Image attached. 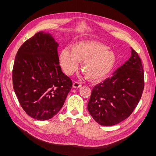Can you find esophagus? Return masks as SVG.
I'll use <instances>...</instances> for the list:
<instances>
[{
    "mask_svg": "<svg viewBox=\"0 0 156 156\" xmlns=\"http://www.w3.org/2000/svg\"><path fill=\"white\" fill-rule=\"evenodd\" d=\"M81 87V85L80 83L78 82V81H75L73 84V87L75 88H80Z\"/></svg>",
    "mask_w": 156,
    "mask_h": 156,
    "instance_id": "esophagus-1",
    "label": "esophagus"
}]
</instances>
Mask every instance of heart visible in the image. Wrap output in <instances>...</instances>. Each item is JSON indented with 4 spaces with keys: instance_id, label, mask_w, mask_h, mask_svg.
Masks as SVG:
<instances>
[{
    "instance_id": "heart-1",
    "label": "heart",
    "mask_w": 156,
    "mask_h": 156,
    "mask_svg": "<svg viewBox=\"0 0 156 156\" xmlns=\"http://www.w3.org/2000/svg\"><path fill=\"white\" fill-rule=\"evenodd\" d=\"M60 65L68 75L75 73L81 62V69L92 81H99L107 76L114 67L116 56L109 47L93 41L73 44L71 50L64 48L59 56Z\"/></svg>"
}]
</instances>
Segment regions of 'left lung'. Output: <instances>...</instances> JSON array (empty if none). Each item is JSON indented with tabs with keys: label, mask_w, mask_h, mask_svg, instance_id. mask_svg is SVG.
I'll use <instances>...</instances> for the list:
<instances>
[{
	"label": "left lung",
	"mask_w": 156,
	"mask_h": 156,
	"mask_svg": "<svg viewBox=\"0 0 156 156\" xmlns=\"http://www.w3.org/2000/svg\"><path fill=\"white\" fill-rule=\"evenodd\" d=\"M144 88L142 61L132 48V56L111 78L95 85L87 109L101 125L112 126L128 118L140 101Z\"/></svg>",
	"instance_id": "1"
}]
</instances>
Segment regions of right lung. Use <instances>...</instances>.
<instances>
[{
  "instance_id": "obj_1",
  "label": "right lung",
  "mask_w": 156,
  "mask_h": 156,
  "mask_svg": "<svg viewBox=\"0 0 156 156\" xmlns=\"http://www.w3.org/2000/svg\"><path fill=\"white\" fill-rule=\"evenodd\" d=\"M58 46L50 34L40 31L24 42L16 55L14 90L23 109L37 120L55 115L73 85L61 70Z\"/></svg>"
}]
</instances>
